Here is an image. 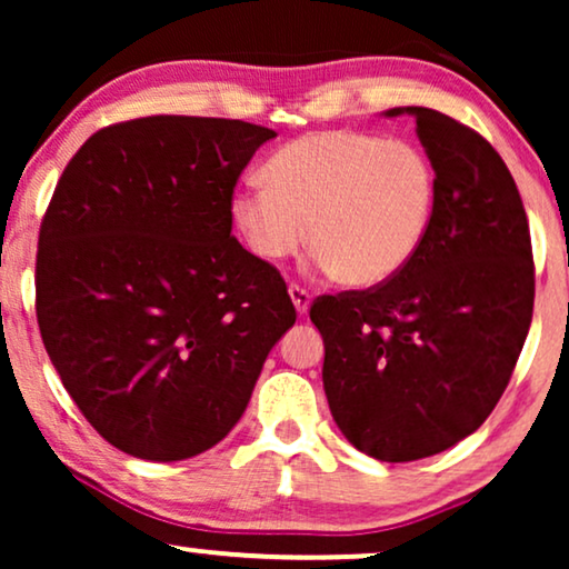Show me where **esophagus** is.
<instances>
[{"mask_svg":"<svg viewBox=\"0 0 569 569\" xmlns=\"http://www.w3.org/2000/svg\"><path fill=\"white\" fill-rule=\"evenodd\" d=\"M290 298H292V306L295 310H298L300 316H306L310 310V295L302 290V287L298 284H290Z\"/></svg>","mask_w":569,"mask_h":569,"instance_id":"esophagus-1","label":"esophagus"}]
</instances>
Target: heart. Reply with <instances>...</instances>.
<instances>
[{"instance_id": "b5f03b06", "label": "heart", "mask_w": 569, "mask_h": 569, "mask_svg": "<svg viewBox=\"0 0 569 569\" xmlns=\"http://www.w3.org/2000/svg\"><path fill=\"white\" fill-rule=\"evenodd\" d=\"M263 183L230 197V217L263 261L298 253L341 284L376 287L422 246L435 207V168L419 147L360 131H316L263 162Z\"/></svg>"}]
</instances>
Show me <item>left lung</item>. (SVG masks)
Masks as SVG:
<instances>
[{
    "instance_id": "1",
    "label": "left lung",
    "mask_w": 569,
    "mask_h": 569,
    "mask_svg": "<svg viewBox=\"0 0 569 569\" xmlns=\"http://www.w3.org/2000/svg\"><path fill=\"white\" fill-rule=\"evenodd\" d=\"M411 116L435 168L427 236L407 267L310 306L341 435L378 461H419L477 432L500 401L533 316L531 232L495 147L432 108Z\"/></svg>"
}]
</instances>
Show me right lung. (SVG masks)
<instances>
[{
	"mask_svg": "<svg viewBox=\"0 0 569 569\" xmlns=\"http://www.w3.org/2000/svg\"><path fill=\"white\" fill-rule=\"evenodd\" d=\"M271 129L150 116L100 129L43 217L36 313L61 383L123 453L217 446L295 323L284 279L230 236L238 176Z\"/></svg>",
	"mask_w": 569,
	"mask_h": 569,
	"instance_id": "right-lung-1",
	"label": "right lung"
}]
</instances>
